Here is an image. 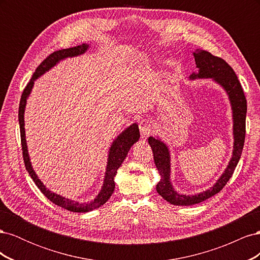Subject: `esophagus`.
<instances>
[{
  "label": "esophagus",
  "mask_w": 260,
  "mask_h": 260,
  "mask_svg": "<svg viewBox=\"0 0 260 260\" xmlns=\"http://www.w3.org/2000/svg\"><path fill=\"white\" fill-rule=\"evenodd\" d=\"M139 128H140V132L142 136H148L149 133L152 132L153 129V124L151 123V121H148L146 119H142L139 123Z\"/></svg>",
  "instance_id": "esophagus-1"
}]
</instances>
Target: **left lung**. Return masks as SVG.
I'll return each instance as SVG.
<instances>
[{"instance_id": "8db88e82", "label": "left lung", "mask_w": 260, "mask_h": 260, "mask_svg": "<svg viewBox=\"0 0 260 260\" xmlns=\"http://www.w3.org/2000/svg\"><path fill=\"white\" fill-rule=\"evenodd\" d=\"M193 55L196 67L199 68V73L192 74L190 76V79L211 78L212 80H215L221 85L228 95H229L233 113L234 145L232 158L222 176L219 178L214 186L196 195H181L175 191L170 182V155L168 147L158 139H155L153 137L148 138V144L152 147L156 168L158 169L160 175V181L156 185V191L168 203L178 206H190L194 205V204H199L203 201L208 200L211 196H214L222 190L228 181L232 177L235 167H237L241 158L246 132V98L232 67L224 59L215 56V55L205 50L198 49L193 53Z\"/></svg>"}]
</instances>
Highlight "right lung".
Listing matches in <instances>:
<instances>
[{"label":"right lung","instance_id":"add662e5","mask_svg":"<svg viewBox=\"0 0 260 260\" xmlns=\"http://www.w3.org/2000/svg\"><path fill=\"white\" fill-rule=\"evenodd\" d=\"M89 45L88 44H81L75 46V48L65 49V50H59L55 51L54 53L50 54L48 57H46L40 65L38 66L36 69L35 74L32 75L26 88L23 89V92L21 94L20 103H19V111H18V120H19V127H20V139H21V148H22V157H23V162H25V166L27 171L29 172L30 177L32 178L34 182L37 184V186L40 188V191L48 198L51 202H53L55 205L59 207L65 208L67 210L74 211V212H86L93 209H96L101 207L102 205L109 200L112 194L115 190V181L114 177L117 174V170L121 166L122 161L124 160L125 157L128 155L129 149L131 146L135 144L140 138V131L137 123L131 124L129 128L125 129L122 133H120L118 138L114 141L111 148H109V154H108V161H107V167L105 172V179H104V184L102 187L101 192L96 196L94 201L90 203H79L75 202L72 200H68L62 198L60 195H57L55 193H52L50 190L45 187V185L41 182L40 179L38 178L36 172L31 166V162L29 159L28 155V149H27V143H26V136H25V120H23V114H25V107H26V102L29 96V94L32 89L35 80L38 79L39 77L43 75L45 72H48L53 66H55L60 59H64L66 57H73L78 56V55L83 54L86 50H88Z\"/></svg>","mask_w":260,"mask_h":260}]
</instances>
